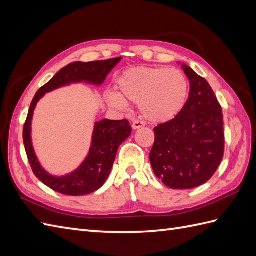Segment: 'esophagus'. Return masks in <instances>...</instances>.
<instances>
[{
    "label": "esophagus",
    "instance_id": "obj_1",
    "mask_svg": "<svg viewBox=\"0 0 256 256\" xmlns=\"http://www.w3.org/2000/svg\"><path fill=\"white\" fill-rule=\"evenodd\" d=\"M142 126H145V123L142 122V121H134L133 124H132L133 130H138V128H142Z\"/></svg>",
    "mask_w": 256,
    "mask_h": 256
}]
</instances>
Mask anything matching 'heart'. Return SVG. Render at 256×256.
Returning <instances> with one entry per match:
<instances>
[{
    "mask_svg": "<svg viewBox=\"0 0 256 256\" xmlns=\"http://www.w3.org/2000/svg\"><path fill=\"white\" fill-rule=\"evenodd\" d=\"M118 94L109 92L106 101L116 109L126 108V100L138 102L142 116L152 123L170 121L182 111L188 98V82L180 70L132 68L116 80Z\"/></svg>",
    "mask_w": 256,
    "mask_h": 256,
    "instance_id": "b5f03b06",
    "label": "heart"
}]
</instances>
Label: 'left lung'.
<instances>
[{"label": "left lung", "instance_id": "1", "mask_svg": "<svg viewBox=\"0 0 256 256\" xmlns=\"http://www.w3.org/2000/svg\"><path fill=\"white\" fill-rule=\"evenodd\" d=\"M190 80V96L171 121L154 128L150 160L157 178L171 188L206 183L220 164L224 150V114L215 92L203 77L181 65Z\"/></svg>", "mask_w": 256, "mask_h": 256}]
</instances>
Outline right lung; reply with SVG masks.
Instances as JSON below:
<instances>
[{"label":"right lung","instance_id":"add662e5","mask_svg":"<svg viewBox=\"0 0 256 256\" xmlns=\"http://www.w3.org/2000/svg\"><path fill=\"white\" fill-rule=\"evenodd\" d=\"M121 58L70 63L58 72L34 94L24 126V145L34 176L53 191L70 196H80L97 191L108 179L118 147L132 133V128L126 118L118 121L104 118L96 122L90 150L84 162L70 174L54 176L41 167L32 147V120L37 102L44 94L70 84L85 82L87 84L101 85Z\"/></svg>","mask_w":256,"mask_h":256}]
</instances>
